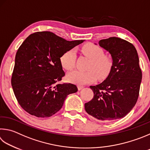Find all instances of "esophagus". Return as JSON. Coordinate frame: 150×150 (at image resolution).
<instances>
[{
	"label": "esophagus",
	"instance_id": "obj_1",
	"mask_svg": "<svg viewBox=\"0 0 150 150\" xmlns=\"http://www.w3.org/2000/svg\"><path fill=\"white\" fill-rule=\"evenodd\" d=\"M77 88H78L79 91H81V89L83 88V86H81V85H78V86H77Z\"/></svg>",
	"mask_w": 150,
	"mask_h": 150
}]
</instances>
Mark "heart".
<instances>
[{"label": "heart", "mask_w": 150, "mask_h": 150, "mask_svg": "<svg viewBox=\"0 0 150 150\" xmlns=\"http://www.w3.org/2000/svg\"><path fill=\"white\" fill-rule=\"evenodd\" d=\"M83 53L91 59L87 68L88 71L75 70L67 73V80L70 83L83 85L92 83L96 80L104 79L108 77L112 68V60L108 56L104 55L103 48L92 43H88L82 48ZM76 54L70 50L62 54L60 57L62 66L66 70H71L75 67Z\"/></svg>", "instance_id": "b5f03b06"}]
</instances>
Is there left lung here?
<instances>
[{"label": "left lung", "mask_w": 150, "mask_h": 150, "mask_svg": "<svg viewBox=\"0 0 150 150\" xmlns=\"http://www.w3.org/2000/svg\"><path fill=\"white\" fill-rule=\"evenodd\" d=\"M98 44L111 54L112 68L102 83L90 86L94 97L84 108L98 120H117L126 116L137 102L142 77L139 58L134 45L120 38L102 39Z\"/></svg>", "instance_id": "1"}]
</instances>
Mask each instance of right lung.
<instances>
[{
	"instance_id": "add662e5",
	"label": "right lung",
	"mask_w": 150,
	"mask_h": 150,
	"mask_svg": "<svg viewBox=\"0 0 150 150\" xmlns=\"http://www.w3.org/2000/svg\"><path fill=\"white\" fill-rule=\"evenodd\" d=\"M84 41H68L50 31L34 33L18 48L12 80L21 107L37 117H49L60 110L76 85L59 84L65 75L60 57Z\"/></svg>"
}]
</instances>
